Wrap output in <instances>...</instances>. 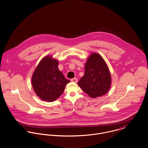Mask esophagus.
<instances>
[{"mask_svg":"<svg viewBox=\"0 0 148 148\" xmlns=\"http://www.w3.org/2000/svg\"><path fill=\"white\" fill-rule=\"evenodd\" d=\"M71 81L72 82H73V83H77L78 80H77V78L75 77V78H73V79H71Z\"/></svg>","mask_w":148,"mask_h":148,"instance_id":"1","label":"esophagus"}]
</instances>
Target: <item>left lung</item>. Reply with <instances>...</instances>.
<instances>
[{
    "label": "left lung",
    "instance_id": "obj_1",
    "mask_svg": "<svg viewBox=\"0 0 148 148\" xmlns=\"http://www.w3.org/2000/svg\"><path fill=\"white\" fill-rule=\"evenodd\" d=\"M108 68L103 58L92 53L85 66L84 75L78 82L79 86L90 97L96 98L105 95L111 84Z\"/></svg>",
    "mask_w": 148,
    "mask_h": 148
}]
</instances>
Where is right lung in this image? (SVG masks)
<instances>
[{
  "instance_id": "obj_1",
  "label": "right lung",
  "mask_w": 148,
  "mask_h": 148,
  "mask_svg": "<svg viewBox=\"0 0 148 148\" xmlns=\"http://www.w3.org/2000/svg\"><path fill=\"white\" fill-rule=\"evenodd\" d=\"M70 81L58 69V62L51 56L44 58L36 68L32 84L36 95L44 101L56 100L63 93Z\"/></svg>"
}]
</instances>
